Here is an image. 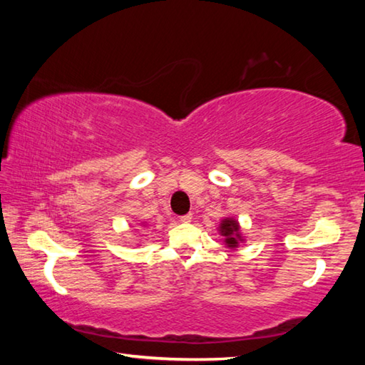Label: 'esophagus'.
I'll return each instance as SVG.
<instances>
[{
    "label": "esophagus",
    "mask_w": 365,
    "mask_h": 365,
    "mask_svg": "<svg viewBox=\"0 0 365 365\" xmlns=\"http://www.w3.org/2000/svg\"><path fill=\"white\" fill-rule=\"evenodd\" d=\"M191 219H193V214H187V215H182V217H180L183 224H188V222H191Z\"/></svg>",
    "instance_id": "34e87169"
}]
</instances>
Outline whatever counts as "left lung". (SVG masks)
I'll return each mask as SVG.
<instances>
[{"mask_svg": "<svg viewBox=\"0 0 365 365\" xmlns=\"http://www.w3.org/2000/svg\"><path fill=\"white\" fill-rule=\"evenodd\" d=\"M217 230L220 233V237H224V245L228 250L235 251L240 248V245L245 243L242 227H240V222L235 217L222 219Z\"/></svg>", "mask_w": 365, "mask_h": 365, "instance_id": "obj_1", "label": "left lung"}]
</instances>
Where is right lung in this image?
I'll list each match as a JSON object with an SVG mask.
<instances>
[{"label": "right lung", "instance_id": "right-lung-1", "mask_svg": "<svg viewBox=\"0 0 365 365\" xmlns=\"http://www.w3.org/2000/svg\"><path fill=\"white\" fill-rule=\"evenodd\" d=\"M141 227H146V224H141Z\"/></svg>", "mask_w": 365, "mask_h": 365}]
</instances>
